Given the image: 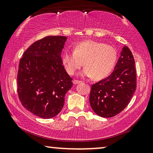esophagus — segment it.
<instances>
[{
    "label": "esophagus",
    "instance_id": "1",
    "mask_svg": "<svg viewBox=\"0 0 153 153\" xmlns=\"http://www.w3.org/2000/svg\"><path fill=\"white\" fill-rule=\"evenodd\" d=\"M82 81H80V80H77V79H74L73 81V83L74 84H79V83H81Z\"/></svg>",
    "mask_w": 153,
    "mask_h": 153
}]
</instances>
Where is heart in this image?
<instances>
[{
    "label": "heart",
    "instance_id": "1",
    "mask_svg": "<svg viewBox=\"0 0 153 153\" xmlns=\"http://www.w3.org/2000/svg\"><path fill=\"white\" fill-rule=\"evenodd\" d=\"M117 52L112 45L94 40H85L77 43L74 52L66 50L62 61L67 71L74 74L84 65V76L101 79L107 77L115 66Z\"/></svg>",
    "mask_w": 153,
    "mask_h": 153
}]
</instances>
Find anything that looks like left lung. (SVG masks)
<instances>
[{
  "instance_id": "left-lung-1",
  "label": "left lung",
  "mask_w": 153,
  "mask_h": 153,
  "mask_svg": "<svg viewBox=\"0 0 153 153\" xmlns=\"http://www.w3.org/2000/svg\"><path fill=\"white\" fill-rule=\"evenodd\" d=\"M136 88L135 61L129 48L123 46L111 76L92 85L90 103L92 110L100 117H114L128 106Z\"/></svg>"
}]
</instances>
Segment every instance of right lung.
Wrapping results in <instances>:
<instances>
[{
  "mask_svg": "<svg viewBox=\"0 0 153 153\" xmlns=\"http://www.w3.org/2000/svg\"><path fill=\"white\" fill-rule=\"evenodd\" d=\"M67 37L51 36L33 43L23 54L17 72V94L22 105L43 119L55 117L73 86L61 57Z\"/></svg>",
  "mask_w": 153,
  "mask_h": 153,
  "instance_id": "obj_1",
  "label": "right lung"
}]
</instances>
